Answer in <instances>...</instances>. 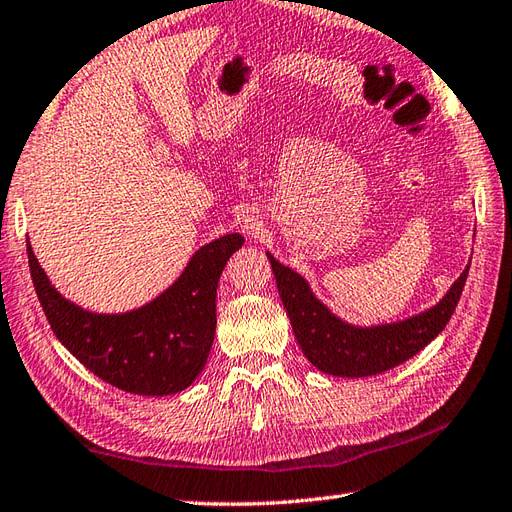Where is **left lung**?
Masks as SVG:
<instances>
[{"label":"left lung","mask_w":512,"mask_h":512,"mask_svg":"<svg viewBox=\"0 0 512 512\" xmlns=\"http://www.w3.org/2000/svg\"><path fill=\"white\" fill-rule=\"evenodd\" d=\"M267 258L304 357L317 370L350 379L381 374L423 350L451 320L469 276L467 267L445 298L423 313L407 317L403 322L363 328L339 320L328 306L315 298L309 282L300 274L280 265L269 252Z\"/></svg>","instance_id":"left-lung-1"}]
</instances>
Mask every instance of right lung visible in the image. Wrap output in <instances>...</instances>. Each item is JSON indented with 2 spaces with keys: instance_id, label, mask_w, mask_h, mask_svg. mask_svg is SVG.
Here are the masks:
<instances>
[{
  "instance_id": "right-lung-1",
  "label": "right lung",
  "mask_w": 512,
  "mask_h": 512,
  "mask_svg": "<svg viewBox=\"0 0 512 512\" xmlns=\"http://www.w3.org/2000/svg\"><path fill=\"white\" fill-rule=\"evenodd\" d=\"M245 243L225 234L199 247L162 295L129 313H92L65 300L28 241L34 291L56 339L113 388L166 396L186 390L206 366L217 328V287L227 260Z\"/></svg>"
}]
</instances>
